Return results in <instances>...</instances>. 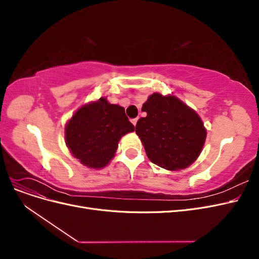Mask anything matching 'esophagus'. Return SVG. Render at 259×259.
Returning a JSON list of instances; mask_svg holds the SVG:
<instances>
[{"instance_id":"esophagus-1","label":"esophagus","mask_w":259,"mask_h":259,"mask_svg":"<svg viewBox=\"0 0 259 259\" xmlns=\"http://www.w3.org/2000/svg\"><path fill=\"white\" fill-rule=\"evenodd\" d=\"M137 121H138V119L136 117V119H133L132 120V123H133V125H134V126H136V124H137Z\"/></svg>"}]
</instances>
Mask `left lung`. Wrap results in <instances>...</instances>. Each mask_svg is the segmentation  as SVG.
<instances>
[{
	"instance_id": "8db88e82",
	"label": "left lung",
	"mask_w": 259,
	"mask_h": 259,
	"mask_svg": "<svg viewBox=\"0 0 259 259\" xmlns=\"http://www.w3.org/2000/svg\"><path fill=\"white\" fill-rule=\"evenodd\" d=\"M145 117L136 124L147 156L167 170L187 168L199 158L206 128L192 108L174 95L153 93L143 105Z\"/></svg>"
}]
</instances>
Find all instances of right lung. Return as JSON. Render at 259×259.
Returning a JSON list of instances; mask_svg holds the SVG:
<instances>
[{"label": "right lung", "mask_w": 259, "mask_h": 259, "mask_svg": "<svg viewBox=\"0 0 259 259\" xmlns=\"http://www.w3.org/2000/svg\"><path fill=\"white\" fill-rule=\"evenodd\" d=\"M134 130L123 107L101 97L81 106L70 117L65 139L70 152L84 166L100 169L114 158L120 139Z\"/></svg>", "instance_id": "1"}]
</instances>
